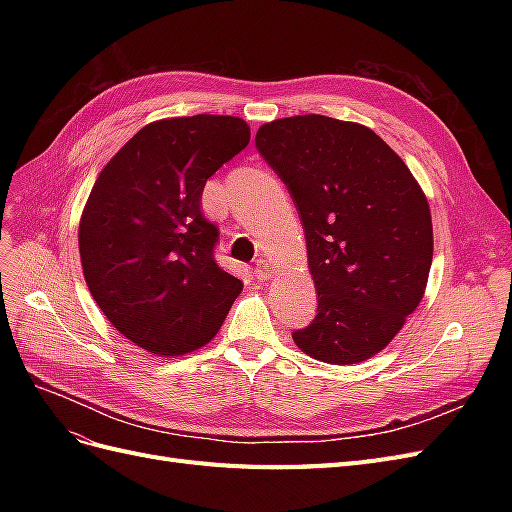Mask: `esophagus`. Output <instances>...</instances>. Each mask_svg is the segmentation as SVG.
Returning <instances> with one entry per match:
<instances>
[{"instance_id":"34e87169","label":"esophagus","mask_w":512,"mask_h":512,"mask_svg":"<svg viewBox=\"0 0 512 512\" xmlns=\"http://www.w3.org/2000/svg\"><path fill=\"white\" fill-rule=\"evenodd\" d=\"M254 275H256V280H269V277L273 275V267L267 260H256Z\"/></svg>"}]
</instances>
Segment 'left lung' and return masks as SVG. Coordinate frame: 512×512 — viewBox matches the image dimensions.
<instances>
[{
  "label": "left lung",
  "instance_id": "8db88e82",
  "mask_svg": "<svg viewBox=\"0 0 512 512\" xmlns=\"http://www.w3.org/2000/svg\"><path fill=\"white\" fill-rule=\"evenodd\" d=\"M256 149L292 196L318 292L292 333L312 359L361 363L421 303L433 258L427 198L410 168L361 123L297 115L265 123Z\"/></svg>",
  "mask_w": 512,
  "mask_h": 512
}]
</instances>
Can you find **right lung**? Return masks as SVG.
<instances>
[{
  "instance_id": "add662e5",
  "label": "right lung",
  "mask_w": 512,
  "mask_h": 512,
  "mask_svg": "<svg viewBox=\"0 0 512 512\" xmlns=\"http://www.w3.org/2000/svg\"><path fill=\"white\" fill-rule=\"evenodd\" d=\"M247 143L250 126L239 117L160 119L96 179L79 226L85 282L108 322L147 352L179 356L205 346L243 290L215 262L220 230L200 198Z\"/></svg>"
}]
</instances>
